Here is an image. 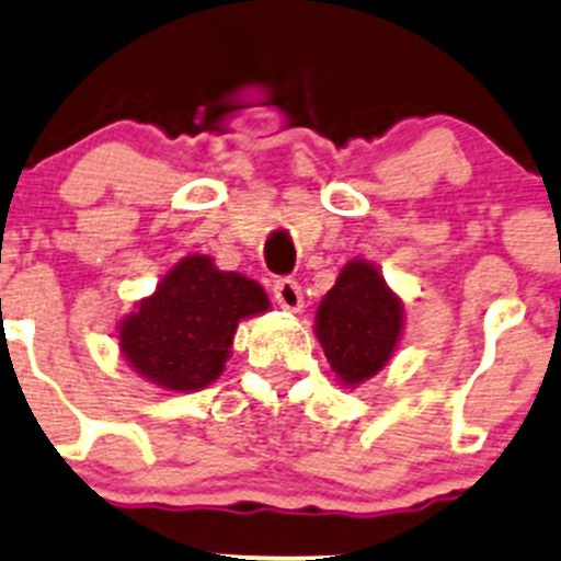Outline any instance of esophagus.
Masks as SVG:
<instances>
[{
	"label": "esophagus",
	"mask_w": 561,
	"mask_h": 561,
	"mask_svg": "<svg viewBox=\"0 0 561 561\" xmlns=\"http://www.w3.org/2000/svg\"><path fill=\"white\" fill-rule=\"evenodd\" d=\"M274 298L282 309L287 311H300L304 309V293L296 279H276L274 282Z\"/></svg>",
	"instance_id": "1"
}]
</instances>
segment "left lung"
<instances>
[{"label": "left lung", "instance_id": "left-lung-1", "mask_svg": "<svg viewBox=\"0 0 561 561\" xmlns=\"http://www.w3.org/2000/svg\"><path fill=\"white\" fill-rule=\"evenodd\" d=\"M400 330L403 304L365 261L346 263L317 309L314 333L344 387L363 385L385 368Z\"/></svg>", "mask_w": 561, "mask_h": 561}]
</instances>
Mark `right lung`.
<instances>
[{
	"label": "right lung",
	"instance_id": "obj_1",
	"mask_svg": "<svg viewBox=\"0 0 561 561\" xmlns=\"http://www.w3.org/2000/svg\"><path fill=\"white\" fill-rule=\"evenodd\" d=\"M263 311L268 296L257 282L187 255L121 322V352L152 385L196 392L226 370L236 325Z\"/></svg>",
	"mask_w": 561,
	"mask_h": 561
}]
</instances>
